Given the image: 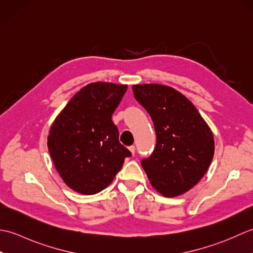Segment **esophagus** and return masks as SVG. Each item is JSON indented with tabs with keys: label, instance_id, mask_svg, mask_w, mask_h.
<instances>
[{
	"label": "esophagus",
	"instance_id": "obj_1",
	"mask_svg": "<svg viewBox=\"0 0 253 253\" xmlns=\"http://www.w3.org/2000/svg\"><path fill=\"white\" fill-rule=\"evenodd\" d=\"M128 149H130V152L132 153V155H134V153H135V146L132 145V146L128 147Z\"/></svg>",
	"mask_w": 253,
	"mask_h": 253
}]
</instances>
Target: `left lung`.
<instances>
[{"label": "left lung", "mask_w": 253, "mask_h": 253, "mask_svg": "<svg viewBox=\"0 0 253 253\" xmlns=\"http://www.w3.org/2000/svg\"><path fill=\"white\" fill-rule=\"evenodd\" d=\"M155 127L156 147L141 165L149 182L166 198L189 191L214 156V136L197 108L181 92L161 84L132 87Z\"/></svg>", "instance_id": "1"}]
</instances>
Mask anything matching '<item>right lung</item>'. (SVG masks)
<instances>
[{
	"mask_svg": "<svg viewBox=\"0 0 253 253\" xmlns=\"http://www.w3.org/2000/svg\"><path fill=\"white\" fill-rule=\"evenodd\" d=\"M127 86L96 82L68 102L50 127L48 148L65 184L82 194L109 185L131 152L119 142L112 113Z\"/></svg>",
	"mask_w": 253,
	"mask_h": 253,
	"instance_id": "add662e5",
	"label": "right lung"
}]
</instances>
